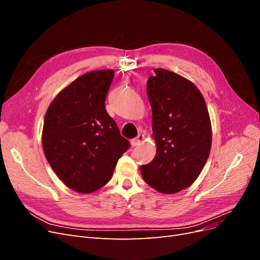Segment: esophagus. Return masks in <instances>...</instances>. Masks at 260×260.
Masks as SVG:
<instances>
[{"instance_id": "34e87169", "label": "esophagus", "mask_w": 260, "mask_h": 260, "mask_svg": "<svg viewBox=\"0 0 260 260\" xmlns=\"http://www.w3.org/2000/svg\"><path fill=\"white\" fill-rule=\"evenodd\" d=\"M143 140H144V135H139L137 138L131 140V145L132 146H137V145L142 143Z\"/></svg>"}]
</instances>
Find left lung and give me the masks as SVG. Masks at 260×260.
I'll use <instances>...</instances> for the list:
<instances>
[{"mask_svg": "<svg viewBox=\"0 0 260 260\" xmlns=\"http://www.w3.org/2000/svg\"><path fill=\"white\" fill-rule=\"evenodd\" d=\"M154 72L146 92L157 153L141 166V174L156 191L174 194L190 186L205 166L211 147L210 118L194 83L166 69Z\"/></svg>", "mask_w": 260, "mask_h": 260, "instance_id": "8db88e82", "label": "left lung"}]
</instances>
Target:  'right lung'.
<instances>
[{
	"instance_id": "obj_1",
	"label": "right lung",
	"mask_w": 260,
	"mask_h": 260,
	"mask_svg": "<svg viewBox=\"0 0 260 260\" xmlns=\"http://www.w3.org/2000/svg\"><path fill=\"white\" fill-rule=\"evenodd\" d=\"M114 75L106 69L80 76L57 94L44 117V155L57 177L78 193L104 186L130 147L105 109Z\"/></svg>"
}]
</instances>
